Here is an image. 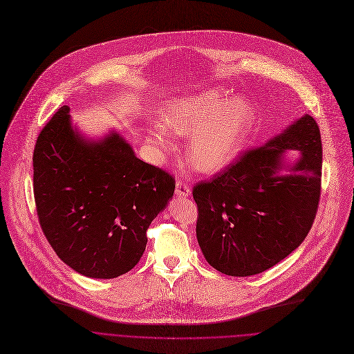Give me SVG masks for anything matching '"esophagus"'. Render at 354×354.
I'll list each match as a JSON object with an SVG mask.
<instances>
[{"label":"esophagus","instance_id":"obj_1","mask_svg":"<svg viewBox=\"0 0 354 354\" xmlns=\"http://www.w3.org/2000/svg\"><path fill=\"white\" fill-rule=\"evenodd\" d=\"M175 195H176V198H180V199L187 198V196L190 195L189 186H187L186 183L178 180V182H176V189H175Z\"/></svg>","mask_w":354,"mask_h":354}]
</instances>
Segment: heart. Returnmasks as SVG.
<instances>
[{
  "label": "heart",
  "mask_w": 354,
  "mask_h": 354,
  "mask_svg": "<svg viewBox=\"0 0 354 354\" xmlns=\"http://www.w3.org/2000/svg\"><path fill=\"white\" fill-rule=\"evenodd\" d=\"M162 127H151L145 144L158 153L175 149L174 137H189L186 153L198 172L213 175L229 167L255 124V110L243 97L206 88L168 100L159 111Z\"/></svg>",
  "instance_id": "b5f03b06"
}]
</instances>
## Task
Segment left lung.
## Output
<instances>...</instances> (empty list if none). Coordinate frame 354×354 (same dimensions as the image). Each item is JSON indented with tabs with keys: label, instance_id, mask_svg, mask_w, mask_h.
Instances as JSON below:
<instances>
[{
	"label": "left lung",
	"instance_id": "8db88e82",
	"mask_svg": "<svg viewBox=\"0 0 354 354\" xmlns=\"http://www.w3.org/2000/svg\"><path fill=\"white\" fill-rule=\"evenodd\" d=\"M288 150H299V158L288 161ZM320 178V131L305 114L212 180L198 183L196 237L206 261L232 277L260 274L282 261L312 227Z\"/></svg>",
	"mask_w": 354,
	"mask_h": 354
}]
</instances>
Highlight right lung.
I'll return each mask as SVG.
<instances>
[{
	"instance_id": "obj_1",
	"label": "right lung",
	"mask_w": 354,
	"mask_h": 354,
	"mask_svg": "<svg viewBox=\"0 0 354 354\" xmlns=\"http://www.w3.org/2000/svg\"><path fill=\"white\" fill-rule=\"evenodd\" d=\"M63 106L41 131L34 151V195L41 227L59 259L97 279L133 270L147 229L175 192L171 175L136 156L110 130L90 138Z\"/></svg>"
}]
</instances>
